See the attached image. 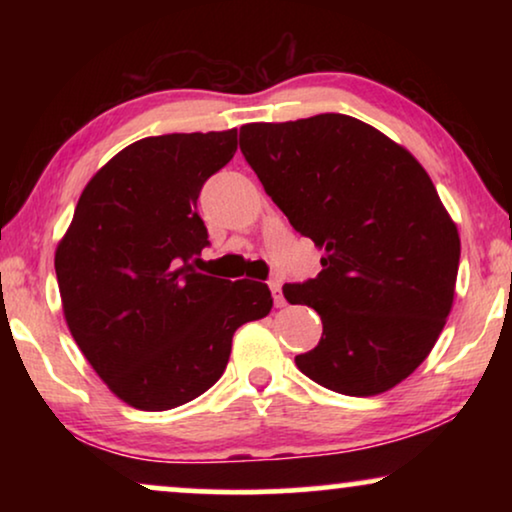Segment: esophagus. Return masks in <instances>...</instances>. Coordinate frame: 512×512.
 <instances>
[{
    "instance_id": "1",
    "label": "esophagus",
    "mask_w": 512,
    "mask_h": 512,
    "mask_svg": "<svg viewBox=\"0 0 512 512\" xmlns=\"http://www.w3.org/2000/svg\"><path fill=\"white\" fill-rule=\"evenodd\" d=\"M268 286H270V291H272V298H275V305H277V307H282V305H284L282 282H279V279H270Z\"/></svg>"
}]
</instances>
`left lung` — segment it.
Returning <instances> with one entry per match:
<instances>
[{"mask_svg": "<svg viewBox=\"0 0 512 512\" xmlns=\"http://www.w3.org/2000/svg\"><path fill=\"white\" fill-rule=\"evenodd\" d=\"M240 149L265 193L324 251L321 272L284 284L321 317L300 373L345 396L403 382L436 345L452 310L461 242L410 151L345 114L249 123Z\"/></svg>", "mask_w": 512, "mask_h": 512, "instance_id": "left-lung-1", "label": "left lung"}]
</instances>
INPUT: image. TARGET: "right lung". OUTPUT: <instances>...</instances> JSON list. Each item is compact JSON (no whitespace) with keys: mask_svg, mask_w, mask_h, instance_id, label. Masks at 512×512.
Here are the masks:
<instances>
[{"mask_svg":"<svg viewBox=\"0 0 512 512\" xmlns=\"http://www.w3.org/2000/svg\"><path fill=\"white\" fill-rule=\"evenodd\" d=\"M237 151V130L146 137L83 188L55 251L76 345L137 410H172L216 384L237 328L272 307L268 284L195 270L207 247L205 181Z\"/></svg>","mask_w":512,"mask_h":512,"instance_id":"add662e5","label":"right lung"}]
</instances>
